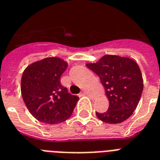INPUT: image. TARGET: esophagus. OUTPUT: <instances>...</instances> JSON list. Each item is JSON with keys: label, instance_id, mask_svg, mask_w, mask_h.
I'll list each match as a JSON object with an SVG mask.
<instances>
[{"label": "esophagus", "instance_id": "obj_1", "mask_svg": "<svg viewBox=\"0 0 160 160\" xmlns=\"http://www.w3.org/2000/svg\"><path fill=\"white\" fill-rule=\"evenodd\" d=\"M83 94H85V95H91V93H90V91H88V90H83Z\"/></svg>", "mask_w": 160, "mask_h": 160}]
</instances>
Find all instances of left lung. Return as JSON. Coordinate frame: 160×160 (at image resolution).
<instances>
[{"mask_svg": "<svg viewBox=\"0 0 160 160\" xmlns=\"http://www.w3.org/2000/svg\"><path fill=\"white\" fill-rule=\"evenodd\" d=\"M86 66L100 77L109 99V108L104 113L96 112L98 118L105 123L118 124L130 117L144 87L138 64L130 58L106 55Z\"/></svg>", "mask_w": 160, "mask_h": 160, "instance_id": "obj_1", "label": "left lung"}]
</instances>
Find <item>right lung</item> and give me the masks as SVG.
I'll return each instance as SVG.
<instances>
[{"mask_svg": "<svg viewBox=\"0 0 160 160\" xmlns=\"http://www.w3.org/2000/svg\"><path fill=\"white\" fill-rule=\"evenodd\" d=\"M67 63L49 57L30 65L21 78V95L31 114L37 120L49 124L65 121L72 114L77 95L69 93L60 83Z\"/></svg>", "mask_w": 160, "mask_h": 160, "instance_id": "right-lung-1", "label": "right lung"}]
</instances>
